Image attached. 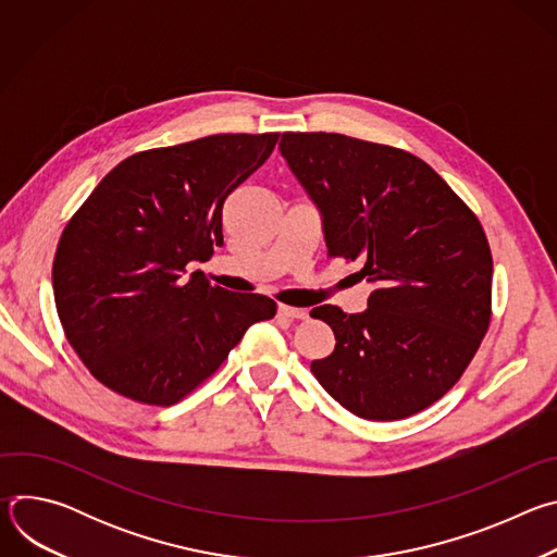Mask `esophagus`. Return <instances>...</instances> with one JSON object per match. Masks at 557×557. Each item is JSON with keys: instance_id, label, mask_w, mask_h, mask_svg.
Instances as JSON below:
<instances>
[{"instance_id": "obj_1", "label": "esophagus", "mask_w": 557, "mask_h": 557, "mask_svg": "<svg viewBox=\"0 0 557 557\" xmlns=\"http://www.w3.org/2000/svg\"><path fill=\"white\" fill-rule=\"evenodd\" d=\"M277 312H280L282 317H286V320H306V317H308V310L295 308V306H286V304H280Z\"/></svg>"}]
</instances>
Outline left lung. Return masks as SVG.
Segmentation results:
<instances>
[{"instance_id": "left-lung-1", "label": "left lung", "mask_w": 557, "mask_h": 557, "mask_svg": "<svg viewBox=\"0 0 557 557\" xmlns=\"http://www.w3.org/2000/svg\"><path fill=\"white\" fill-rule=\"evenodd\" d=\"M280 151L324 218L331 258L361 260L368 308L310 310L335 350L310 363L348 412L408 419L454 387L492 320L483 224L421 158L326 132H284Z\"/></svg>"}]
</instances>
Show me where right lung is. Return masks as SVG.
<instances>
[{
    "instance_id": "1",
    "label": "right lung",
    "mask_w": 557,
    "mask_h": 557,
    "mask_svg": "<svg viewBox=\"0 0 557 557\" xmlns=\"http://www.w3.org/2000/svg\"><path fill=\"white\" fill-rule=\"evenodd\" d=\"M280 134H213L138 151L65 224L52 262L63 333L112 392L174 406L205 383L277 304L231 293L187 264L222 247V207Z\"/></svg>"
}]
</instances>
